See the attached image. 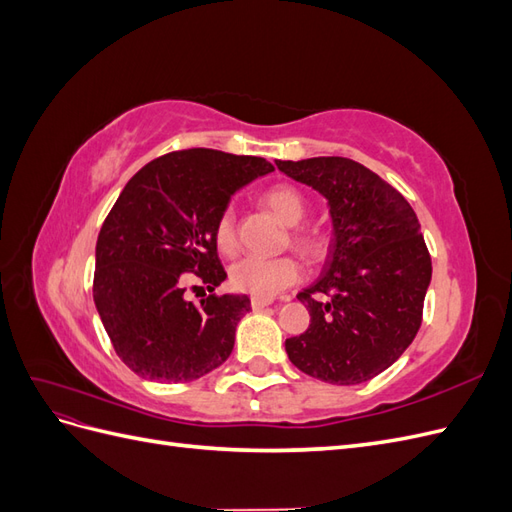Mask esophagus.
I'll use <instances>...</instances> for the list:
<instances>
[{
  "label": "esophagus",
  "instance_id": "obj_1",
  "mask_svg": "<svg viewBox=\"0 0 512 512\" xmlns=\"http://www.w3.org/2000/svg\"><path fill=\"white\" fill-rule=\"evenodd\" d=\"M273 301L271 299H262V297H252V309H262V307H267V305H271Z\"/></svg>",
  "mask_w": 512,
  "mask_h": 512
}]
</instances>
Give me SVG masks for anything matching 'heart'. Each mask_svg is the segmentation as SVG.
<instances>
[{
    "label": "heart",
    "mask_w": 512,
    "mask_h": 512,
    "mask_svg": "<svg viewBox=\"0 0 512 512\" xmlns=\"http://www.w3.org/2000/svg\"><path fill=\"white\" fill-rule=\"evenodd\" d=\"M277 220L284 226H292L288 232L290 245L312 265H320L331 254V235L320 226H299L307 215V198L288 183H277L260 196ZM213 239L218 250L224 256L237 252V213L230 205L218 213V220L213 226ZM301 265L294 256H277V258H256L245 256L230 267L228 280L230 286L247 292L252 297L273 299L288 286L301 280Z\"/></svg>",
    "instance_id": "obj_1"
}]
</instances>
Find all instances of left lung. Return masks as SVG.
I'll return each instance as SVG.
<instances>
[{
    "instance_id": "left-lung-1",
    "label": "left lung",
    "mask_w": 512,
    "mask_h": 512,
    "mask_svg": "<svg viewBox=\"0 0 512 512\" xmlns=\"http://www.w3.org/2000/svg\"><path fill=\"white\" fill-rule=\"evenodd\" d=\"M275 164L327 198L333 218L327 267L297 294L309 327L286 339L288 359L331 384L376 378L404 354L423 322L431 256L416 213L393 185L354 160Z\"/></svg>"
}]
</instances>
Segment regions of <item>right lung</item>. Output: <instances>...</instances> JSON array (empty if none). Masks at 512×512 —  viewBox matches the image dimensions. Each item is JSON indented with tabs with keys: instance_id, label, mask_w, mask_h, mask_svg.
<instances>
[{
	"instance_id": "1",
	"label": "right lung",
	"mask_w": 512,
	"mask_h": 512,
	"mask_svg": "<svg viewBox=\"0 0 512 512\" xmlns=\"http://www.w3.org/2000/svg\"><path fill=\"white\" fill-rule=\"evenodd\" d=\"M271 170L265 158L198 147L151 160L126 183L98 235L94 301L134 374L190 382L228 359L252 307L245 294L215 292L226 271L213 226L241 185ZM190 274L210 290L198 306Z\"/></svg>"
}]
</instances>
